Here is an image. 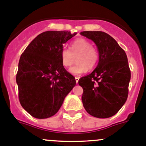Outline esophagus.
Masks as SVG:
<instances>
[{
    "label": "esophagus",
    "mask_w": 146,
    "mask_h": 146,
    "mask_svg": "<svg viewBox=\"0 0 146 146\" xmlns=\"http://www.w3.org/2000/svg\"><path fill=\"white\" fill-rule=\"evenodd\" d=\"M79 77H77V76H76V77H75V80H76V84H77L78 82H79Z\"/></svg>",
    "instance_id": "34e87169"
}]
</instances>
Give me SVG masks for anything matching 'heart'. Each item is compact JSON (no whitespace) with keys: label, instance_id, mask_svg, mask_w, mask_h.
<instances>
[{"label":"heart","instance_id":"obj_1","mask_svg":"<svg viewBox=\"0 0 146 146\" xmlns=\"http://www.w3.org/2000/svg\"><path fill=\"white\" fill-rule=\"evenodd\" d=\"M62 64L65 67H70L74 62L76 57V63L70 69L69 72L74 76H79L92 70L97 64L99 54L96 47L91 45L88 40L83 38L75 40L70 44V50L63 47L60 53Z\"/></svg>","mask_w":146,"mask_h":146}]
</instances>
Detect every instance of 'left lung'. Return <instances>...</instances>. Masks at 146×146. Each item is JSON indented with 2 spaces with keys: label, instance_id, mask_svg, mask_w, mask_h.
Listing matches in <instances>:
<instances>
[{
  "label": "left lung",
  "instance_id": "8db88e82",
  "mask_svg": "<svg viewBox=\"0 0 146 146\" xmlns=\"http://www.w3.org/2000/svg\"><path fill=\"white\" fill-rule=\"evenodd\" d=\"M82 36L92 40L99 54L95 70L79 79L83 89L82 100L88 113L99 119L116 114L126 102L131 71L125 51L107 33L84 31Z\"/></svg>",
  "mask_w": 146,
  "mask_h": 146
}]
</instances>
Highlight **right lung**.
Masks as SVG:
<instances>
[{
    "label": "right lung",
    "instance_id": "right-lung-1",
    "mask_svg": "<svg viewBox=\"0 0 146 146\" xmlns=\"http://www.w3.org/2000/svg\"><path fill=\"white\" fill-rule=\"evenodd\" d=\"M76 35L66 30L44 32L21 54L16 75L19 100L36 119L54 116L76 84L60 57L63 44Z\"/></svg>",
    "mask_w": 146,
    "mask_h": 146
}]
</instances>
